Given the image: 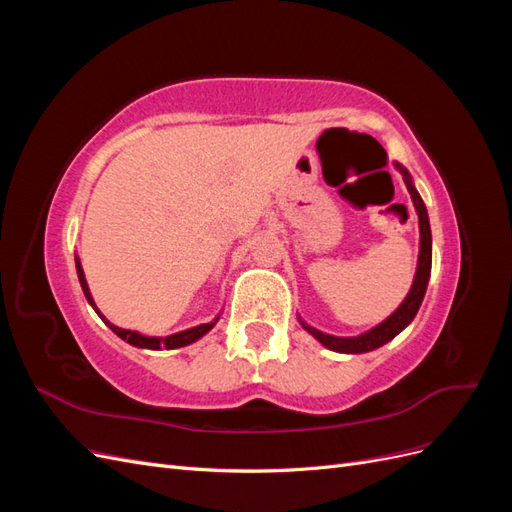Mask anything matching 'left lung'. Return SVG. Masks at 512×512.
I'll return each instance as SVG.
<instances>
[{
    "instance_id": "8db88e82",
    "label": "left lung",
    "mask_w": 512,
    "mask_h": 512,
    "mask_svg": "<svg viewBox=\"0 0 512 512\" xmlns=\"http://www.w3.org/2000/svg\"><path fill=\"white\" fill-rule=\"evenodd\" d=\"M395 166L399 168V173L404 175L406 188H408V192L412 196L414 209L418 213V228H421V252H418V265H416V275H414L412 288L408 292V297L404 299V303H401L389 318H386L384 322H380L378 327H374V329L359 335V337L327 335V333H322V331H318L314 327H309V324H305L301 320L303 329L307 333H312L318 339V342L324 348H329V350L344 352V354H361V352L376 350V348L384 346L386 342H391L395 335H399L401 331H404L408 324L414 320L418 307H421V303H423L427 282H429V273H431V228H429V218H427V209H425L423 198H421V194L416 192L410 173H408L404 166H399V164H395Z\"/></svg>"
}]
</instances>
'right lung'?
Instances as JSON below:
<instances>
[{
  "instance_id": "right-lung-1",
  "label": "right lung",
  "mask_w": 512,
  "mask_h": 512,
  "mask_svg": "<svg viewBox=\"0 0 512 512\" xmlns=\"http://www.w3.org/2000/svg\"><path fill=\"white\" fill-rule=\"evenodd\" d=\"M74 260H76V273H79V282H81V288H83V292H85V297H87L89 305L94 307L96 312H98V307H96V303H94V297H91V292H89V286H87V280H85V273H83L79 256H76ZM98 316L106 322L108 329H111L115 335H119V337L123 339V342H128V344H132V346H136V348H149V350H162V348L173 350V348L190 346V344L196 342V339H200L205 333H209V331L215 327V322L220 320V316H218L213 322L198 324V327H192V329H188V331H181V333L168 335V337H147V335H141V333H136V331H128V329L115 327V324L108 322L100 312H98Z\"/></svg>"
}]
</instances>
